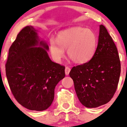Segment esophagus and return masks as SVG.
<instances>
[{
    "label": "esophagus",
    "mask_w": 127,
    "mask_h": 127,
    "mask_svg": "<svg viewBox=\"0 0 127 127\" xmlns=\"http://www.w3.org/2000/svg\"><path fill=\"white\" fill-rule=\"evenodd\" d=\"M70 71H71V69H70L69 67H65V74H66V75H69V74L70 72Z\"/></svg>",
    "instance_id": "esophagus-1"
}]
</instances>
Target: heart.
Returning a JSON list of instances; mask_svg holds the SVG:
<instances>
[{"mask_svg": "<svg viewBox=\"0 0 127 127\" xmlns=\"http://www.w3.org/2000/svg\"><path fill=\"white\" fill-rule=\"evenodd\" d=\"M97 43V37L93 31L75 27L59 33L58 41L51 40L50 50L53 59L60 61L64 56V50L67 49V55L72 61L83 64L94 56Z\"/></svg>", "mask_w": 127, "mask_h": 127, "instance_id": "heart-1", "label": "heart"}]
</instances>
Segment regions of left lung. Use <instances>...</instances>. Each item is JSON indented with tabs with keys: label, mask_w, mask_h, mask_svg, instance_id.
I'll use <instances>...</instances> for the list:
<instances>
[{
	"label": "left lung",
	"mask_w": 127,
	"mask_h": 127,
	"mask_svg": "<svg viewBox=\"0 0 127 127\" xmlns=\"http://www.w3.org/2000/svg\"><path fill=\"white\" fill-rule=\"evenodd\" d=\"M120 75L117 47L106 28L101 24L94 56L86 63L73 67L69 72L80 103L88 108L108 103L116 92Z\"/></svg>",
	"instance_id": "8db88e82"
}]
</instances>
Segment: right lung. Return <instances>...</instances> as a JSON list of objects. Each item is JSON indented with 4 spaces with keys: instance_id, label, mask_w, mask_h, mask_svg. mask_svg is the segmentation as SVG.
<instances>
[{
    "instance_id": "add662e5",
    "label": "right lung",
    "mask_w": 127,
    "mask_h": 127,
    "mask_svg": "<svg viewBox=\"0 0 127 127\" xmlns=\"http://www.w3.org/2000/svg\"><path fill=\"white\" fill-rule=\"evenodd\" d=\"M48 50L31 26L20 32L9 49L5 70L10 90L20 104L32 111L51 106L56 85L65 77L64 66L50 60Z\"/></svg>"
}]
</instances>
